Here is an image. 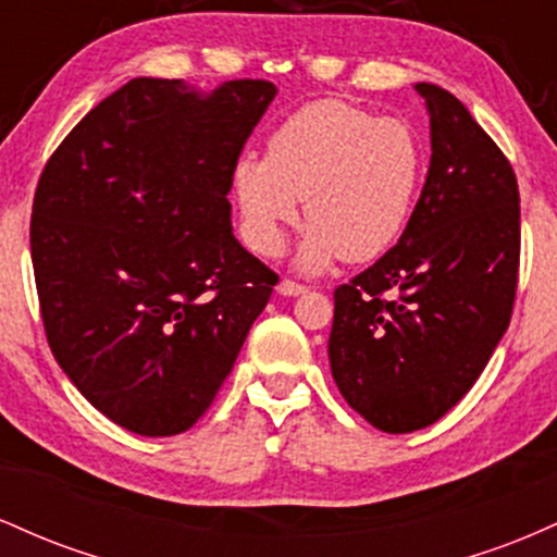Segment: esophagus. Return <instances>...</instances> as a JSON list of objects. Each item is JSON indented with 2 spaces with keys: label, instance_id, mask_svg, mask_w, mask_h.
Returning <instances> with one entry per match:
<instances>
[{
  "label": "esophagus",
  "instance_id": "1",
  "mask_svg": "<svg viewBox=\"0 0 557 557\" xmlns=\"http://www.w3.org/2000/svg\"><path fill=\"white\" fill-rule=\"evenodd\" d=\"M277 290L283 293V296H300V293H306V290H309V287L296 283V280H287V277H285V280H280Z\"/></svg>",
  "mask_w": 557,
  "mask_h": 557
}]
</instances>
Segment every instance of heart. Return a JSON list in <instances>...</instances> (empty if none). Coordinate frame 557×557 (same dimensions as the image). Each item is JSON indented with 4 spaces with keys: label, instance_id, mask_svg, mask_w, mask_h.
Returning <instances> with one entry per match:
<instances>
[{
    "label": "heart",
    "instance_id": "b5f03b06",
    "mask_svg": "<svg viewBox=\"0 0 557 557\" xmlns=\"http://www.w3.org/2000/svg\"><path fill=\"white\" fill-rule=\"evenodd\" d=\"M421 175L424 146L411 125L319 99L272 133L264 159H240L233 188L246 238L264 257H277L306 198L298 261L322 270L337 257H382L408 225Z\"/></svg>",
    "mask_w": 557,
    "mask_h": 557
}]
</instances>
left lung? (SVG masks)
<instances>
[{
  "label": "left lung",
  "mask_w": 557,
  "mask_h": 557,
  "mask_svg": "<svg viewBox=\"0 0 557 557\" xmlns=\"http://www.w3.org/2000/svg\"><path fill=\"white\" fill-rule=\"evenodd\" d=\"M417 91L432 125L426 183L400 240L335 290L330 332L337 389L387 434L424 430L469 393L519 287L513 168L450 91Z\"/></svg>",
  "instance_id": "8db88e82"
}]
</instances>
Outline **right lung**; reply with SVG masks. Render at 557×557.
I'll use <instances>...</instances> for the list:
<instances>
[{
	"label": "right lung",
	"mask_w": 557,
	"mask_h": 557,
	"mask_svg": "<svg viewBox=\"0 0 557 557\" xmlns=\"http://www.w3.org/2000/svg\"><path fill=\"white\" fill-rule=\"evenodd\" d=\"M277 94L133 78L94 107L38 177L30 259L57 363L144 437L196 424L277 274L230 227L235 164Z\"/></svg>",
	"instance_id": "1"
}]
</instances>
